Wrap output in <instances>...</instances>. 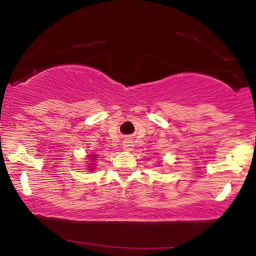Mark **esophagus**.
<instances>
[{"mask_svg": "<svg viewBox=\"0 0 256 256\" xmlns=\"http://www.w3.org/2000/svg\"><path fill=\"white\" fill-rule=\"evenodd\" d=\"M122 148L125 150H131L134 148L132 142H131L130 140H125V141H124V143H122Z\"/></svg>", "mask_w": 256, "mask_h": 256, "instance_id": "1", "label": "esophagus"}]
</instances>
